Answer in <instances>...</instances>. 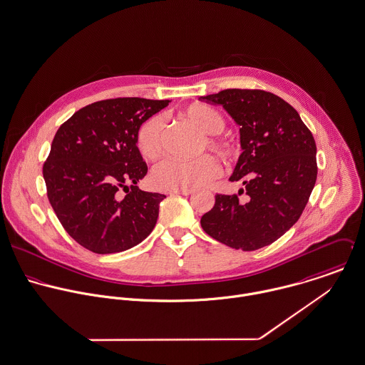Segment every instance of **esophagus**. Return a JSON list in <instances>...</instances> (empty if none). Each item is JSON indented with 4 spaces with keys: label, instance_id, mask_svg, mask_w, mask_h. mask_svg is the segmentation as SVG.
<instances>
[{
    "label": "esophagus",
    "instance_id": "obj_1",
    "mask_svg": "<svg viewBox=\"0 0 365 365\" xmlns=\"http://www.w3.org/2000/svg\"><path fill=\"white\" fill-rule=\"evenodd\" d=\"M193 190L192 189H170L169 195H183V196H189L192 195Z\"/></svg>",
    "mask_w": 365,
    "mask_h": 365
}]
</instances>
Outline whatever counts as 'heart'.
I'll use <instances>...</instances> for the list:
<instances>
[{
  "mask_svg": "<svg viewBox=\"0 0 365 365\" xmlns=\"http://www.w3.org/2000/svg\"><path fill=\"white\" fill-rule=\"evenodd\" d=\"M182 117L200 133L209 134L199 141L197 153L210 149L225 162L234 159L235 149L232 145L215 135L224 128V118L217 110L205 104H193L182 111ZM163 130L165 125L160 115L149 117L138 128L135 144L146 160H155L160 156ZM220 172L219 162L210 155H203L193 160L166 159L153 168L150 182L159 189H196L215 180Z\"/></svg>",
  "mask_w": 365,
  "mask_h": 365,
  "instance_id": "1",
  "label": "heart"
}]
</instances>
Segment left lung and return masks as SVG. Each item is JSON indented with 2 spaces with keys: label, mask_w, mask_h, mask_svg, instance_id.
<instances>
[{
  "label": "left lung",
  "mask_w": 365,
  "mask_h": 365,
  "mask_svg": "<svg viewBox=\"0 0 365 365\" xmlns=\"http://www.w3.org/2000/svg\"><path fill=\"white\" fill-rule=\"evenodd\" d=\"M199 100L222 106L241 127L242 153L230 180L245 186L238 195H216L200 224L235 250L269 245L307 205L317 178L314 138L291 104L269 91L227 88ZM242 192L246 196L240 200Z\"/></svg>",
  "instance_id": "left-lung-1"
}]
</instances>
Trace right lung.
Masks as SVG:
<instances>
[{"instance_id":"add662e5","label":"right lung","mask_w":365,"mask_h":365,"mask_svg":"<svg viewBox=\"0 0 365 365\" xmlns=\"http://www.w3.org/2000/svg\"><path fill=\"white\" fill-rule=\"evenodd\" d=\"M168 104L140 97L101 100L59 127L43 163L48 199L63 228L86 250L121 252L153 230L166 196L138 189L148 166L135 137Z\"/></svg>"}]
</instances>
